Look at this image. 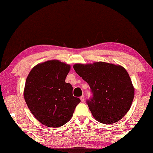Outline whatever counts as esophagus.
Listing matches in <instances>:
<instances>
[{
	"label": "esophagus",
	"mask_w": 153,
	"mask_h": 153,
	"mask_svg": "<svg viewBox=\"0 0 153 153\" xmlns=\"http://www.w3.org/2000/svg\"><path fill=\"white\" fill-rule=\"evenodd\" d=\"M84 99H85V97H84V96H82L80 97V100H81V101H82V102H84V100H85Z\"/></svg>",
	"instance_id": "34e87169"
}]
</instances>
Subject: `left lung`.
I'll return each instance as SVG.
<instances>
[{
	"instance_id": "8db88e82",
	"label": "left lung",
	"mask_w": 153,
	"mask_h": 153,
	"mask_svg": "<svg viewBox=\"0 0 153 153\" xmlns=\"http://www.w3.org/2000/svg\"><path fill=\"white\" fill-rule=\"evenodd\" d=\"M76 73L90 86L92 96L86 103L95 119L103 124L117 123L130 108L134 88L124 67L105 62L75 64Z\"/></svg>"
}]
</instances>
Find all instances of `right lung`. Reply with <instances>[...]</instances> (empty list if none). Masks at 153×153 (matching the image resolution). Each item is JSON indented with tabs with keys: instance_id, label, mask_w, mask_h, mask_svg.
Here are the masks:
<instances>
[{
	"instance_id": "add662e5",
	"label": "right lung",
	"mask_w": 153,
	"mask_h": 153,
	"mask_svg": "<svg viewBox=\"0 0 153 153\" xmlns=\"http://www.w3.org/2000/svg\"><path fill=\"white\" fill-rule=\"evenodd\" d=\"M71 66L58 60L40 63L27 78L24 98L29 110L40 123L51 128L66 124L72 117L79 98L65 82Z\"/></svg>"
}]
</instances>
